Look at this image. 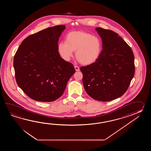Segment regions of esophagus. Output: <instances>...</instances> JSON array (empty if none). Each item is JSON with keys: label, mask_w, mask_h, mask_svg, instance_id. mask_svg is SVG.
Segmentation results:
<instances>
[{"label": "esophagus", "mask_w": 151, "mask_h": 151, "mask_svg": "<svg viewBox=\"0 0 151 151\" xmlns=\"http://www.w3.org/2000/svg\"><path fill=\"white\" fill-rule=\"evenodd\" d=\"M74 68H75V70H76V71H79L80 70V68L77 66H74Z\"/></svg>", "instance_id": "esophagus-1"}]
</instances>
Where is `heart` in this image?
<instances>
[{
  "label": "heart",
  "instance_id": "1",
  "mask_svg": "<svg viewBox=\"0 0 151 151\" xmlns=\"http://www.w3.org/2000/svg\"><path fill=\"white\" fill-rule=\"evenodd\" d=\"M76 51V57L81 64L89 65L96 63L100 56L102 45L99 39L83 31L68 33L65 42H60L58 52L65 61L70 60Z\"/></svg>",
  "mask_w": 151,
  "mask_h": 151
}]
</instances>
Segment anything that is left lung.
I'll list each match as a JSON object with an SVG mask.
<instances>
[{
  "mask_svg": "<svg viewBox=\"0 0 151 151\" xmlns=\"http://www.w3.org/2000/svg\"><path fill=\"white\" fill-rule=\"evenodd\" d=\"M102 39L103 50L98 60L81 67L87 93L94 99L109 101L122 96L128 89L135 72L131 48L118 33L96 29Z\"/></svg>",
  "mask_w": 151,
  "mask_h": 151,
  "instance_id": "1",
  "label": "left lung"
}]
</instances>
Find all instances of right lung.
I'll return each mask as SVG.
<instances>
[{"instance_id": "obj_1", "label": "right lung", "mask_w": 151, "mask_h": 151, "mask_svg": "<svg viewBox=\"0 0 151 151\" xmlns=\"http://www.w3.org/2000/svg\"><path fill=\"white\" fill-rule=\"evenodd\" d=\"M65 29L55 26L29 35L23 40L13 59L17 83L30 98L51 102L62 96L75 73L72 64L58 52V42Z\"/></svg>"}]
</instances>
